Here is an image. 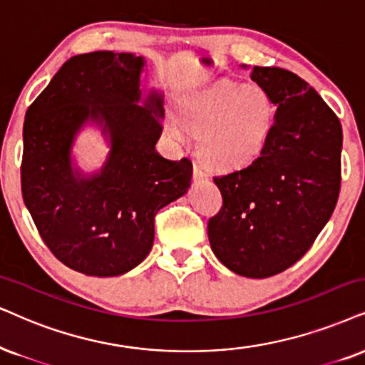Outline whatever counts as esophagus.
I'll list each match as a JSON object with an SVG mask.
<instances>
[{
    "instance_id": "obj_1",
    "label": "esophagus",
    "mask_w": 365,
    "mask_h": 365,
    "mask_svg": "<svg viewBox=\"0 0 365 365\" xmlns=\"http://www.w3.org/2000/svg\"><path fill=\"white\" fill-rule=\"evenodd\" d=\"M205 177V170L202 168V165L198 163V161H195V163H193V180H195V182H200V180H204Z\"/></svg>"
}]
</instances>
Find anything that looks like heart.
I'll return each instance as SVG.
<instances>
[{
	"label": "heart",
	"instance_id": "b5f03b06",
	"mask_svg": "<svg viewBox=\"0 0 365 365\" xmlns=\"http://www.w3.org/2000/svg\"><path fill=\"white\" fill-rule=\"evenodd\" d=\"M274 103L266 91L232 81H219L180 101L165 129L183 141L187 131L198 135L202 160L214 168H237L264 150L274 124Z\"/></svg>",
	"mask_w": 365,
	"mask_h": 365
}]
</instances>
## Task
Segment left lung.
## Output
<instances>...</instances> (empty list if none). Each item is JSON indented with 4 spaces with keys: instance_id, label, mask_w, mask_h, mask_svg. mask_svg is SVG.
<instances>
[{
    "instance_id": "left-lung-1",
    "label": "left lung",
    "mask_w": 365,
    "mask_h": 365,
    "mask_svg": "<svg viewBox=\"0 0 365 365\" xmlns=\"http://www.w3.org/2000/svg\"><path fill=\"white\" fill-rule=\"evenodd\" d=\"M249 76L273 99L274 124L252 163L214 177L222 207L207 232L225 267L267 278L293 266L329 222L340 192L342 126L297 73L252 67Z\"/></svg>"
}]
</instances>
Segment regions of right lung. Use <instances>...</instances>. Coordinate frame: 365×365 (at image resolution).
<instances>
[{
	"instance_id": "1",
	"label": "right lung",
	"mask_w": 365,
	"mask_h": 365,
	"mask_svg": "<svg viewBox=\"0 0 365 365\" xmlns=\"http://www.w3.org/2000/svg\"><path fill=\"white\" fill-rule=\"evenodd\" d=\"M143 57L103 50L76 55L30 104L23 124L21 193L52 255L89 276L128 273L150 255L155 215L187 192L188 158L155 150L161 135L160 94L141 99ZM105 123L111 153L89 179L71 170L76 131Z\"/></svg>"
}]
</instances>
